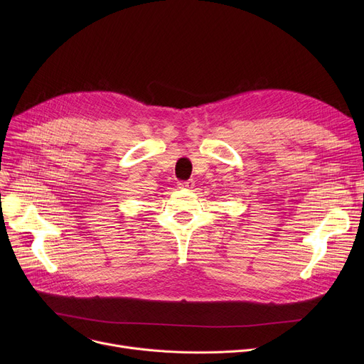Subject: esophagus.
I'll return each mask as SVG.
<instances>
[{
  "label": "esophagus",
  "mask_w": 364,
  "mask_h": 364,
  "mask_svg": "<svg viewBox=\"0 0 364 364\" xmlns=\"http://www.w3.org/2000/svg\"><path fill=\"white\" fill-rule=\"evenodd\" d=\"M193 186H195L193 181H180V183H178V188H186V190L192 188Z\"/></svg>",
  "instance_id": "34e87169"
}]
</instances>
